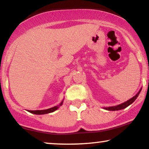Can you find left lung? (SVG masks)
Returning a JSON list of instances; mask_svg holds the SVG:
<instances>
[{
    "label": "left lung",
    "instance_id": "8db88e82",
    "mask_svg": "<svg viewBox=\"0 0 149 149\" xmlns=\"http://www.w3.org/2000/svg\"><path fill=\"white\" fill-rule=\"evenodd\" d=\"M142 90V88L140 89L139 91L136 93V94L134 95V97H132V98H130V100H128L125 102L120 104L119 105H116V106H113V107H103L104 109L107 110V111H119V110H121V109H125L126 107H127L128 106H130V104H132V103L134 102V101L136 100V98H137L138 95H139L140 91Z\"/></svg>",
    "mask_w": 149,
    "mask_h": 149
}]
</instances>
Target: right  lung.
Instances as JSON below:
<instances>
[{
  "label": "right lung",
  "mask_w": 149,
  "mask_h": 149,
  "mask_svg": "<svg viewBox=\"0 0 149 149\" xmlns=\"http://www.w3.org/2000/svg\"><path fill=\"white\" fill-rule=\"evenodd\" d=\"M63 102H64V99L62 100V102H61L60 104L58 106H56V107H54L50 108V109H45V110H37V111H28V112H30V113H31L35 114V115H45V114L53 113V112L56 111L57 109H58L59 107H60V106L62 105Z\"/></svg>",
  "instance_id": "obj_1"
}]
</instances>
